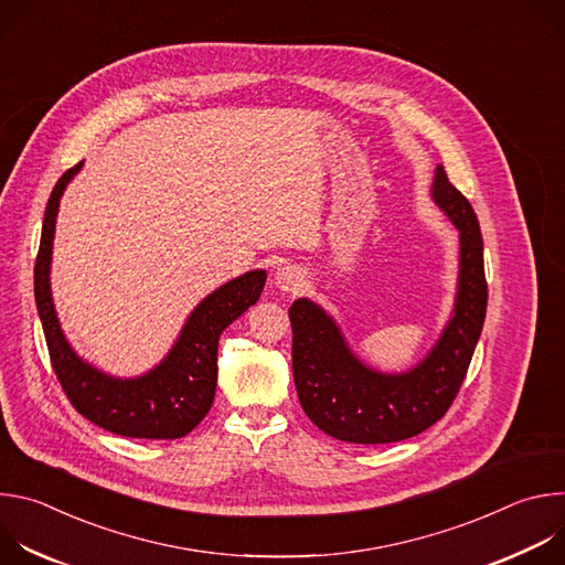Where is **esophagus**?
Wrapping results in <instances>:
<instances>
[{
    "mask_svg": "<svg viewBox=\"0 0 565 565\" xmlns=\"http://www.w3.org/2000/svg\"><path fill=\"white\" fill-rule=\"evenodd\" d=\"M275 284L281 292H299L306 284V277L301 273V268L292 266V264H286V266H279L277 273H275Z\"/></svg>",
    "mask_w": 565,
    "mask_h": 565,
    "instance_id": "1",
    "label": "esophagus"
}]
</instances>
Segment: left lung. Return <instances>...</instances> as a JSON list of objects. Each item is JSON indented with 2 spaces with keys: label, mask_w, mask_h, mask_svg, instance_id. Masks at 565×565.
I'll list each match as a JSON object with an SVG mask.
<instances>
[{
  "label": "left lung",
  "mask_w": 565,
  "mask_h": 565,
  "mask_svg": "<svg viewBox=\"0 0 565 565\" xmlns=\"http://www.w3.org/2000/svg\"><path fill=\"white\" fill-rule=\"evenodd\" d=\"M431 199L458 230V284L447 324L409 371L384 373L362 362L338 321L301 297L290 310L292 375L301 409L324 434L358 445L397 443L438 423L465 380L488 310L482 236L469 201L436 168Z\"/></svg>",
  "instance_id": "8db88e82"
}]
</instances>
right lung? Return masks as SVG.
Wrapping results in <instances>:
<instances>
[{"instance_id":"obj_1","label":"right lung","mask_w":565,"mask_h":565,"mask_svg":"<svg viewBox=\"0 0 565 565\" xmlns=\"http://www.w3.org/2000/svg\"><path fill=\"white\" fill-rule=\"evenodd\" d=\"M83 166L77 163L55 183L46 203L35 259V303L53 371L75 412L94 425L127 438H183L207 416L214 402L218 338L236 317L259 301L266 286V270L234 277L201 299L185 319L170 353L147 373L116 377L96 369L68 344L51 295V259L60 199Z\"/></svg>"}]
</instances>
